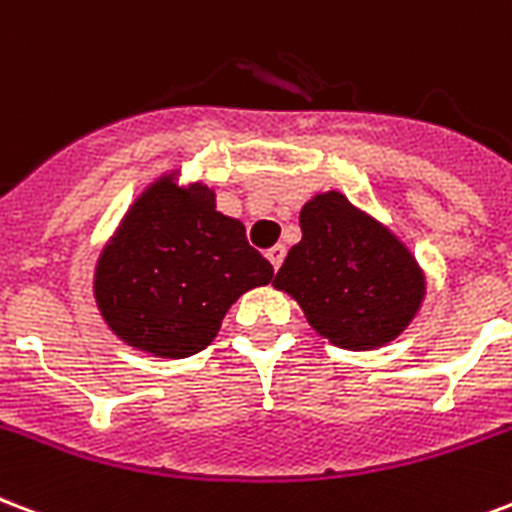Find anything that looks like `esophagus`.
I'll list each match as a JSON object with an SVG mask.
<instances>
[{"instance_id":"esophagus-1","label":"esophagus","mask_w":512,"mask_h":512,"mask_svg":"<svg viewBox=\"0 0 512 512\" xmlns=\"http://www.w3.org/2000/svg\"><path fill=\"white\" fill-rule=\"evenodd\" d=\"M284 255H287V249H284L282 244H276L273 249H268V260H271L273 271H279V265L284 263Z\"/></svg>"}]
</instances>
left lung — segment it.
<instances>
[{"instance_id": "8db88e82", "label": "left lung", "mask_w": 512, "mask_h": 512, "mask_svg": "<svg viewBox=\"0 0 512 512\" xmlns=\"http://www.w3.org/2000/svg\"><path fill=\"white\" fill-rule=\"evenodd\" d=\"M300 230L273 287L290 292L308 325L341 349L395 341L424 298V273L405 244L335 190L303 206Z\"/></svg>"}]
</instances>
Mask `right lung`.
Instances as JSON below:
<instances>
[{
	"instance_id": "right-lung-1",
	"label": "right lung",
	"mask_w": 512,
	"mask_h": 512,
	"mask_svg": "<svg viewBox=\"0 0 512 512\" xmlns=\"http://www.w3.org/2000/svg\"><path fill=\"white\" fill-rule=\"evenodd\" d=\"M273 265L239 220L214 209L206 185L161 177L139 195L96 265V303L117 338L155 357L206 349L222 317Z\"/></svg>"
}]
</instances>
